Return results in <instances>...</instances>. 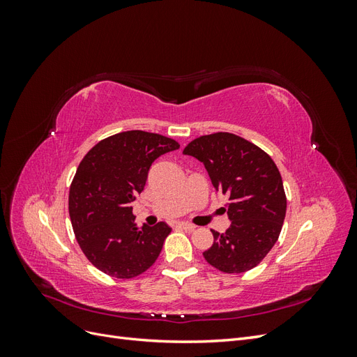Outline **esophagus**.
Segmentation results:
<instances>
[{"mask_svg":"<svg viewBox=\"0 0 357 357\" xmlns=\"http://www.w3.org/2000/svg\"><path fill=\"white\" fill-rule=\"evenodd\" d=\"M177 228L185 229V231H193V229L197 228V226L192 225V223H188V222H178V223H177Z\"/></svg>","mask_w":357,"mask_h":357,"instance_id":"34e87169","label":"esophagus"}]
</instances>
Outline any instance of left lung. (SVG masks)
<instances>
[{
	"label": "left lung",
	"mask_w": 357,
	"mask_h": 357,
	"mask_svg": "<svg viewBox=\"0 0 357 357\" xmlns=\"http://www.w3.org/2000/svg\"><path fill=\"white\" fill-rule=\"evenodd\" d=\"M183 153L197 158L215 190L229 197L231 226L211 231L213 245L202 255L226 274H240L261 264L278 240L286 215L283 180L274 160L247 139L215 132L190 142Z\"/></svg>",
	"instance_id": "1"
}]
</instances>
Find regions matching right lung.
Instances as JSON below:
<instances>
[{"label":"right lung","mask_w":357,"mask_h":357,"mask_svg":"<svg viewBox=\"0 0 357 357\" xmlns=\"http://www.w3.org/2000/svg\"><path fill=\"white\" fill-rule=\"evenodd\" d=\"M178 147L164 135L126 131L101 139L82 159L70 186V219L82 252L104 274L132 278L155 264L171 228L165 222L139 228L131 202L155 159Z\"/></svg>","instance_id":"right-lung-1"}]
</instances>
